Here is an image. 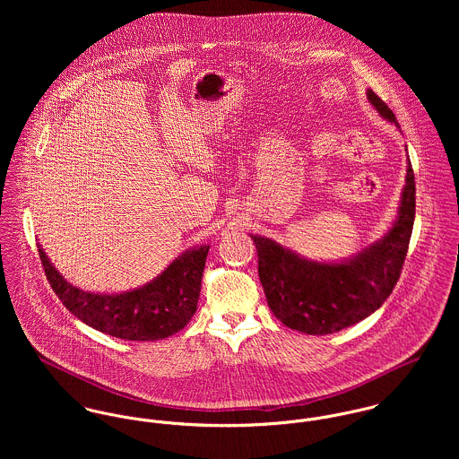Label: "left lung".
I'll list each match as a JSON object with an SVG mask.
<instances>
[{"instance_id":"obj_1","label":"left lung","mask_w":459,"mask_h":459,"mask_svg":"<svg viewBox=\"0 0 459 459\" xmlns=\"http://www.w3.org/2000/svg\"><path fill=\"white\" fill-rule=\"evenodd\" d=\"M373 109L399 132L401 127L387 104L366 91ZM415 219V178L406 160L404 187L397 215L387 233L344 260L316 262L275 240L253 235L258 253V273L273 316L286 327L327 335L351 327L377 309L393 293L408 251Z\"/></svg>"}]
</instances>
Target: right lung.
Returning <instances> with one entry per match:
<instances>
[{
    "label": "right lung",
    "instance_id": "obj_1",
    "mask_svg": "<svg viewBox=\"0 0 459 459\" xmlns=\"http://www.w3.org/2000/svg\"><path fill=\"white\" fill-rule=\"evenodd\" d=\"M210 246L189 247L157 277L120 293H95L70 284L39 244L53 291L88 327L126 341H157L186 327L197 309Z\"/></svg>",
    "mask_w": 459,
    "mask_h": 459
}]
</instances>
